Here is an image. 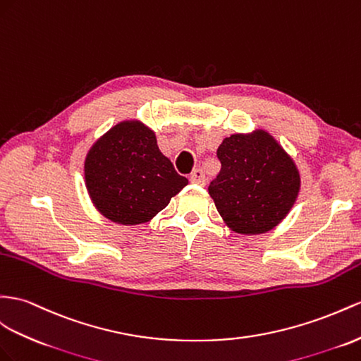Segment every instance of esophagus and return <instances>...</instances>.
<instances>
[{
    "instance_id": "1",
    "label": "esophagus",
    "mask_w": 361,
    "mask_h": 361,
    "mask_svg": "<svg viewBox=\"0 0 361 361\" xmlns=\"http://www.w3.org/2000/svg\"><path fill=\"white\" fill-rule=\"evenodd\" d=\"M189 180H190V183H193V184H200V186H204V184H206L204 172H202L201 169H195V171H193V172L190 173Z\"/></svg>"
}]
</instances>
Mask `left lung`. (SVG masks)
<instances>
[{
	"instance_id": "1",
	"label": "left lung",
	"mask_w": 361,
	"mask_h": 361,
	"mask_svg": "<svg viewBox=\"0 0 361 361\" xmlns=\"http://www.w3.org/2000/svg\"><path fill=\"white\" fill-rule=\"evenodd\" d=\"M221 171L209 195L226 224L236 233L259 235L288 215L300 189L291 157L269 134H233L219 145Z\"/></svg>"
}]
</instances>
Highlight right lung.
<instances>
[{"instance_id": "right-lung-1", "label": "right lung", "mask_w": 361, "mask_h": 361, "mask_svg": "<svg viewBox=\"0 0 361 361\" xmlns=\"http://www.w3.org/2000/svg\"><path fill=\"white\" fill-rule=\"evenodd\" d=\"M85 184L92 204L117 224L152 219L186 186L157 145L154 131L125 120L91 146L85 159Z\"/></svg>"}]
</instances>
